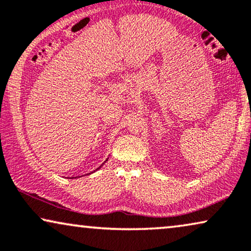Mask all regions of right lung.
I'll list each match as a JSON object with an SVG mask.
<instances>
[{"label": "right lung", "instance_id": "right-lung-1", "mask_svg": "<svg viewBox=\"0 0 251 251\" xmlns=\"http://www.w3.org/2000/svg\"><path fill=\"white\" fill-rule=\"evenodd\" d=\"M99 169H100V168H99Z\"/></svg>", "mask_w": 251, "mask_h": 251}]
</instances>
